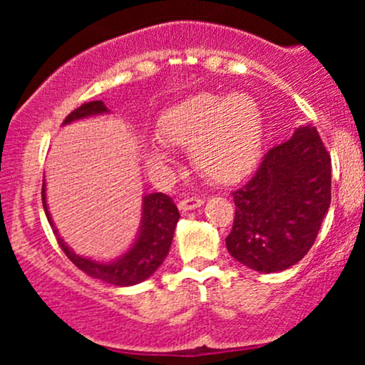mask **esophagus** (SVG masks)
I'll list each match as a JSON object with an SVG mask.
<instances>
[{
	"label": "esophagus",
	"mask_w": 365,
	"mask_h": 365,
	"mask_svg": "<svg viewBox=\"0 0 365 365\" xmlns=\"http://www.w3.org/2000/svg\"><path fill=\"white\" fill-rule=\"evenodd\" d=\"M202 204H204V200L200 199V197L190 195V197H185V199L180 200L178 207H180V211H192V209L200 207Z\"/></svg>",
	"instance_id": "34e87169"
}]
</instances>
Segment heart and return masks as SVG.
Returning a JSON list of instances; mask_svg holds the SVG:
<instances>
[{"instance_id": "1", "label": "heart", "mask_w": 365, "mask_h": 365, "mask_svg": "<svg viewBox=\"0 0 365 365\" xmlns=\"http://www.w3.org/2000/svg\"><path fill=\"white\" fill-rule=\"evenodd\" d=\"M158 139L168 148L190 149L192 165L216 183H233L254 170L261 156L264 118L249 94L188 96L163 111ZM145 158L153 168L168 163L166 150L150 145Z\"/></svg>"}]
</instances>
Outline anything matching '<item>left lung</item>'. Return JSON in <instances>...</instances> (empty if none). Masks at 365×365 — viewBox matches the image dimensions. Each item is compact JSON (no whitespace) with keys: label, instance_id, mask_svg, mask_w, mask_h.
<instances>
[{"label":"left lung","instance_id":"8db88e82","mask_svg":"<svg viewBox=\"0 0 365 365\" xmlns=\"http://www.w3.org/2000/svg\"><path fill=\"white\" fill-rule=\"evenodd\" d=\"M228 252L261 273L288 269L311 250L331 204V156L314 127L262 156L254 177L232 192Z\"/></svg>","mask_w":365,"mask_h":365}]
</instances>
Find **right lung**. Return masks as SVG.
Masks as SVG:
<instances>
[{
	"instance_id": "right-lung-1",
	"label": "right lung",
	"mask_w": 365,
	"mask_h": 365,
	"mask_svg": "<svg viewBox=\"0 0 365 365\" xmlns=\"http://www.w3.org/2000/svg\"><path fill=\"white\" fill-rule=\"evenodd\" d=\"M106 111L108 110L103 101L83 103L63 120V125L70 123V121L73 120L83 118V116L99 115V113ZM41 195H43V206L46 216H48V221L49 225H51L54 235H56L58 244H60L61 250L65 252L66 257L86 274L92 276V278L101 279L104 283L115 284V287H130V284H137L154 274V271L161 266L163 261L166 259V255L170 252L175 226H177L180 220L178 207L175 206L171 197L163 194V192L145 195L140 235L135 240V244H133L132 249L116 262L101 264L91 261V259L81 257V255H75L72 250L65 245V242L58 237V232L54 230L51 216H49L48 212L44 183Z\"/></svg>"
}]
</instances>
